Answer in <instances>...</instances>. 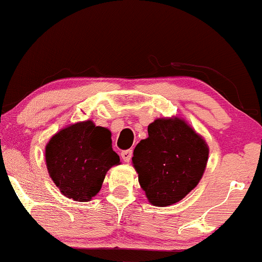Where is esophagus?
I'll return each mask as SVG.
<instances>
[{
  "label": "esophagus",
  "instance_id": "1",
  "mask_svg": "<svg viewBox=\"0 0 262 262\" xmlns=\"http://www.w3.org/2000/svg\"><path fill=\"white\" fill-rule=\"evenodd\" d=\"M120 156H122L123 161L128 163V162L132 159V156H133V152H132L130 149H126V150H123V152L120 153Z\"/></svg>",
  "mask_w": 262,
  "mask_h": 262
}]
</instances>
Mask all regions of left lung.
Instances as JSON below:
<instances>
[{
    "label": "left lung",
    "instance_id": "obj_1",
    "mask_svg": "<svg viewBox=\"0 0 262 262\" xmlns=\"http://www.w3.org/2000/svg\"><path fill=\"white\" fill-rule=\"evenodd\" d=\"M208 159L206 142L182 119H157L148 138L133 152L139 184L154 206H170L186 197L202 178Z\"/></svg>",
    "mask_w": 262,
    "mask_h": 262
}]
</instances>
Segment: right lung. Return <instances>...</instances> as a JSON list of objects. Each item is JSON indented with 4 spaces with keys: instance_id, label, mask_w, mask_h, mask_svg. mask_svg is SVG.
Segmentation results:
<instances>
[{
    "instance_id": "obj_1",
    "label": "right lung",
    "mask_w": 262,
    "mask_h": 262,
    "mask_svg": "<svg viewBox=\"0 0 262 262\" xmlns=\"http://www.w3.org/2000/svg\"><path fill=\"white\" fill-rule=\"evenodd\" d=\"M51 180L68 198L88 202L100 191L106 172L119 164L110 132L94 123H76L55 134L46 145Z\"/></svg>"
}]
</instances>
